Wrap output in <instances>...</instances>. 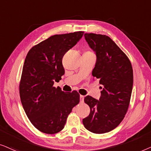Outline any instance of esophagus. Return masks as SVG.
<instances>
[{
	"mask_svg": "<svg viewBox=\"0 0 151 151\" xmlns=\"http://www.w3.org/2000/svg\"><path fill=\"white\" fill-rule=\"evenodd\" d=\"M83 100H84V96L80 95V102H81V103H83Z\"/></svg>",
	"mask_w": 151,
	"mask_h": 151,
	"instance_id": "obj_1",
	"label": "esophagus"
}]
</instances>
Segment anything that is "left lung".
<instances>
[{
    "instance_id": "obj_1",
    "label": "left lung",
    "mask_w": 151,
    "mask_h": 151,
    "mask_svg": "<svg viewBox=\"0 0 151 151\" xmlns=\"http://www.w3.org/2000/svg\"><path fill=\"white\" fill-rule=\"evenodd\" d=\"M84 37L96 55L92 74L102 90L99 100L89 95L84 98L90 112L83 124L89 131L103 134L117 127L125 116L131 96L133 71L127 56L109 37L93 33H86Z\"/></svg>"
}]
</instances>
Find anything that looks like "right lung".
<instances>
[{
	"instance_id": "obj_1",
	"label": "right lung",
	"mask_w": 151,
	"mask_h": 151,
	"mask_svg": "<svg viewBox=\"0 0 151 151\" xmlns=\"http://www.w3.org/2000/svg\"><path fill=\"white\" fill-rule=\"evenodd\" d=\"M83 32L56 35L28 52L19 92L23 109L36 128L46 134L63 130L73 107L79 103L77 91L65 92L54 87L65 73L62 59L83 35Z\"/></svg>"
}]
</instances>
